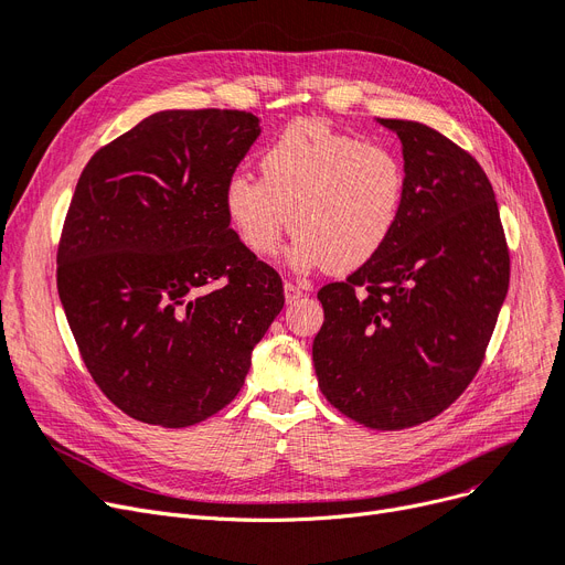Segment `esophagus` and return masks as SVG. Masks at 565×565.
Returning a JSON list of instances; mask_svg holds the SVG:
<instances>
[{
    "label": "esophagus",
    "mask_w": 565,
    "mask_h": 565,
    "mask_svg": "<svg viewBox=\"0 0 565 565\" xmlns=\"http://www.w3.org/2000/svg\"><path fill=\"white\" fill-rule=\"evenodd\" d=\"M284 296H286V302H288V305H294V302H298V300L302 298V288L296 286V284L286 281V284H284Z\"/></svg>",
    "instance_id": "34e87169"
}]
</instances>
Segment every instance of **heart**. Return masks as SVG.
<instances>
[{
	"mask_svg": "<svg viewBox=\"0 0 565 565\" xmlns=\"http://www.w3.org/2000/svg\"><path fill=\"white\" fill-rule=\"evenodd\" d=\"M260 181L235 174L223 212L254 256H271L290 225L286 263L347 271L367 265L393 237L407 198V170L388 146L363 143L323 122H294L258 160Z\"/></svg>",
	"mask_w": 565,
	"mask_h": 565,
	"instance_id": "heart-1",
	"label": "heart"
}]
</instances>
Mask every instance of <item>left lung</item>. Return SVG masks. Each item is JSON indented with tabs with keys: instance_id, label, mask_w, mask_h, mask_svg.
I'll use <instances>...</instances> for the list:
<instances>
[{
	"instance_id": "1",
	"label": "left lung",
	"mask_w": 565,
	"mask_h": 565,
	"mask_svg": "<svg viewBox=\"0 0 565 565\" xmlns=\"http://www.w3.org/2000/svg\"><path fill=\"white\" fill-rule=\"evenodd\" d=\"M377 122L403 143V216L367 265L319 290L326 319L311 359L332 407L401 430L472 382L508 296L510 254L493 188L468 151L424 122Z\"/></svg>"
}]
</instances>
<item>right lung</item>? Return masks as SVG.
Wrapping results in <instances>:
<instances>
[{
  "instance_id": "obj_1",
  "label": "right lung",
  "mask_w": 565,
  "mask_h": 565,
  "mask_svg": "<svg viewBox=\"0 0 565 565\" xmlns=\"http://www.w3.org/2000/svg\"><path fill=\"white\" fill-rule=\"evenodd\" d=\"M258 135L248 111H158L81 172L57 294L95 384L137 422L185 428L223 409L284 307L279 275L223 212Z\"/></svg>"
}]
</instances>
